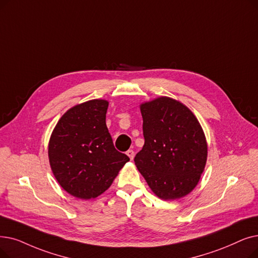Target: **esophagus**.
<instances>
[{"label":"esophagus","instance_id":"34e87169","mask_svg":"<svg viewBox=\"0 0 258 258\" xmlns=\"http://www.w3.org/2000/svg\"><path fill=\"white\" fill-rule=\"evenodd\" d=\"M126 155L130 157L131 160H133L134 157H135V152H134L133 150H128V151L126 152Z\"/></svg>","mask_w":258,"mask_h":258}]
</instances>
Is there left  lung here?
Returning <instances> with one entry per match:
<instances>
[{"instance_id":"8db88e82","label":"left lung","mask_w":258,"mask_h":258,"mask_svg":"<svg viewBox=\"0 0 258 258\" xmlns=\"http://www.w3.org/2000/svg\"><path fill=\"white\" fill-rule=\"evenodd\" d=\"M144 145L135 164L156 196L184 197L197 185L207 163L208 144L195 115L184 104L159 97L140 105Z\"/></svg>"}]
</instances>
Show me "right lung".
Returning <instances> with one entry per match:
<instances>
[{
  "label": "right lung",
  "instance_id": "1",
  "mask_svg": "<svg viewBox=\"0 0 258 258\" xmlns=\"http://www.w3.org/2000/svg\"><path fill=\"white\" fill-rule=\"evenodd\" d=\"M106 100L70 108L54 126L48 143L51 171L71 195L92 199L104 193L130 158L118 152L106 126Z\"/></svg>",
  "mask_w": 258,
  "mask_h": 258
}]
</instances>
